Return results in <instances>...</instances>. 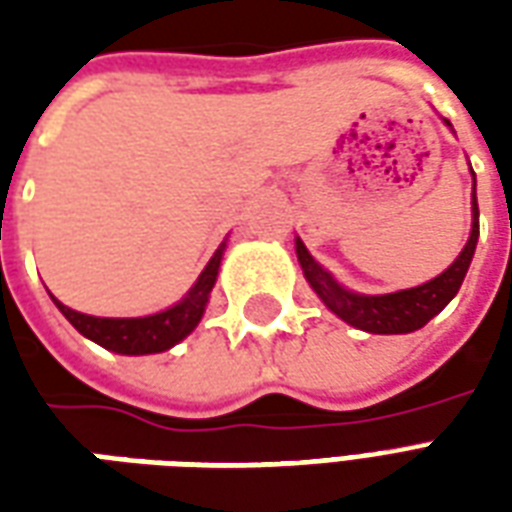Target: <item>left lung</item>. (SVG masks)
<instances>
[{
    "label": "left lung",
    "instance_id": "obj_1",
    "mask_svg": "<svg viewBox=\"0 0 512 512\" xmlns=\"http://www.w3.org/2000/svg\"><path fill=\"white\" fill-rule=\"evenodd\" d=\"M477 238H480V211H477V180H474L472 233H469V241L461 249V255L452 260L450 268H444L439 277H433L430 282H422L417 288L381 293V296H367V293H356V290H348L345 285H340L310 255V249L304 246L301 238H296V257H299V266L304 271V279L310 282V288L318 293V299L340 321L370 334H408L422 329L430 318H436L455 299V293L461 290L463 277L469 271V263H472L474 249H477Z\"/></svg>",
    "mask_w": 512,
    "mask_h": 512
}]
</instances>
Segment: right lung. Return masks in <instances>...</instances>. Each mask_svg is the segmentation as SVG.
<instances>
[{
    "label": "right lung",
    "instance_id": "1",
    "mask_svg": "<svg viewBox=\"0 0 512 512\" xmlns=\"http://www.w3.org/2000/svg\"><path fill=\"white\" fill-rule=\"evenodd\" d=\"M224 246H227V238L213 252L208 266L202 268L197 282L191 285L189 293L178 304L153 312V315H145V318H98V315H84V312L71 310L54 296H51V301L73 323L76 332L84 334L87 340H93L106 351H115V354L123 356L161 354V351H169L172 345H178L180 340H186L197 329V323L202 321L216 277H219Z\"/></svg>",
    "mask_w": 512,
    "mask_h": 512
}]
</instances>
